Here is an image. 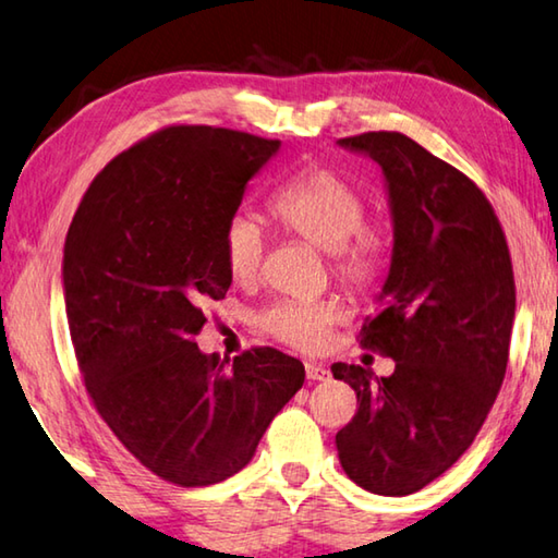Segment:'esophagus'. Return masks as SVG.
Returning a JSON list of instances; mask_svg holds the SVG:
<instances>
[{
	"label": "esophagus",
	"instance_id": "esophagus-1",
	"mask_svg": "<svg viewBox=\"0 0 558 558\" xmlns=\"http://www.w3.org/2000/svg\"><path fill=\"white\" fill-rule=\"evenodd\" d=\"M306 379L308 381H327L329 379V368L324 364H316V362H306Z\"/></svg>",
	"mask_w": 558,
	"mask_h": 558
}]
</instances>
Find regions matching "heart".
I'll use <instances>...</instances> for the list:
<instances>
[{
    "label": "heart",
    "mask_w": 558,
    "mask_h": 558,
    "mask_svg": "<svg viewBox=\"0 0 558 558\" xmlns=\"http://www.w3.org/2000/svg\"><path fill=\"white\" fill-rule=\"evenodd\" d=\"M271 214L291 234L316 250L329 252L331 269L351 289L372 287L384 269L387 242L366 225L364 194L331 169L302 171L271 199ZM264 231L252 214L239 211L221 234V254L231 281L250 287L259 279L264 262ZM339 306L331 302H279L262 316V327L281 344L302 351L327 347Z\"/></svg>",
    "instance_id": "1"
}]
</instances>
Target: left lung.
<instances>
[{
  "mask_svg": "<svg viewBox=\"0 0 558 558\" xmlns=\"http://www.w3.org/2000/svg\"><path fill=\"white\" fill-rule=\"evenodd\" d=\"M381 167L393 250L362 347L391 376L333 364L359 409L337 434L341 469L381 496L414 494L457 464L494 407L517 308L511 256L484 192L399 132L337 142Z\"/></svg>",
  "mask_w": 558,
  "mask_h": 558,
  "instance_id": "1",
  "label": "left lung"
}]
</instances>
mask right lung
<instances>
[{
  "mask_svg": "<svg viewBox=\"0 0 558 558\" xmlns=\"http://www.w3.org/2000/svg\"><path fill=\"white\" fill-rule=\"evenodd\" d=\"M279 140L167 126L94 177L64 242L66 322L99 416L165 482L250 464L304 364L271 347L219 359L194 337L231 277L221 234Z\"/></svg>",
  "mask_w": 558,
  "mask_h": 558,
  "instance_id": "1",
  "label": "right lung"
}]
</instances>
